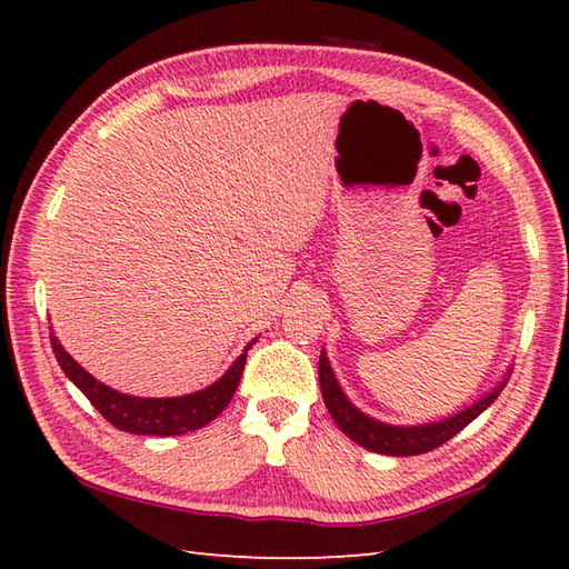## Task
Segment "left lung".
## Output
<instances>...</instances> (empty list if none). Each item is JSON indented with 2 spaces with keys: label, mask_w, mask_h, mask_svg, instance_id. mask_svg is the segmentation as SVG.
I'll return each instance as SVG.
<instances>
[{
  "label": "left lung",
  "mask_w": 569,
  "mask_h": 569,
  "mask_svg": "<svg viewBox=\"0 0 569 569\" xmlns=\"http://www.w3.org/2000/svg\"><path fill=\"white\" fill-rule=\"evenodd\" d=\"M318 377H320V391L325 398V406H328L337 428H340L349 440L367 447V450L379 452V455H391V457L422 455L445 445L447 440H452L459 430H465L471 420H475L479 413H485V410L497 401V396L503 391L506 381H509V379L499 381L497 389H491L485 398H479L475 406L459 410V413L445 418L440 422H428V426H389V422L365 416L357 406L349 403V398L345 396L340 383L335 379L328 355L325 352H320Z\"/></svg>",
  "instance_id": "left-lung-1"
}]
</instances>
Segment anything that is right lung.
<instances>
[{"instance_id":"obj_1","label":"right lung","mask_w":569,"mask_h":569,"mask_svg":"<svg viewBox=\"0 0 569 569\" xmlns=\"http://www.w3.org/2000/svg\"><path fill=\"white\" fill-rule=\"evenodd\" d=\"M253 342L257 340H251L244 352L237 357L234 365L224 371V377L217 379L208 389L176 398H139L119 393L94 379L90 371H84L78 361L66 352L63 345L58 342V337L51 332V347L60 369L66 371V377L76 383L84 396H88V401L100 410L102 418L124 432L156 435V438L198 430L220 416L227 403L232 401L241 371H244L247 365V352Z\"/></svg>"}]
</instances>
